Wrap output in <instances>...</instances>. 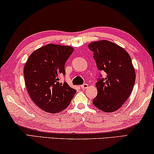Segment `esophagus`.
Returning a JSON list of instances; mask_svg holds the SVG:
<instances>
[{"label":"esophagus","mask_w":154,"mask_h":154,"mask_svg":"<svg viewBox=\"0 0 154 154\" xmlns=\"http://www.w3.org/2000/svg\"><path fill=\"white\" fill-rule=\"evenodd\" d=\"M88 84H84L81 86V88H82V89H86V88H88Z\"/></svg>","instance_id":"esophagus-1"}]
</instances>
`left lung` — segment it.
<instances>
[{
    "mask_svg": "<svg viewBox=\"0 0 154 154\" xmlns=\"http://www.w3.org/2000/svg\"><path fill=\"white\" fill-rule=\"evenodd\" d=\"M88 49L99 70L105 72L96 82L98 95L93 104L101 111L113 112L127 100L135 82V72L131 56L124 49L108 40L90 43Z\"/></svg>",
    "mask_w": 154,
    "mask_h": 154,
    "instance_id": "left-lung-1",
    "label": "left lung"
}]
</instances>
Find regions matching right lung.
I'll use <instances>...</instances> for the list:
<instances>
[{
	"instance_id": "right-lung-1",
	"label": "right lung",
	"mask_w": 154,
	"mask_h": 154,
	"mask_svg": "<svg viewBox=\"0 0 154 154\" xmlns=\"http://www.w3.org/2000/svg\"><path fill=\"white\" fill-rule=\"evenodd\" d=\"M74 49L70 46L49 44L33 51L24 66L25 84L32 100L48 113L66 109L76 94L66 82L60 84L65 75V63Z\"/></svg>"
}]
</instances>
